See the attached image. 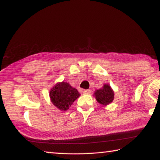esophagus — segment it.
<instances>
[{
    "label": "esophagus",
    "instance_id": "obj_1",
    "mask_svg": "<svg viewBox=\"0 0 160 160\" xmlns=\"http://www.w3.org/2000/svg\"><path fill=\"white\" fill-rule=\"evenodd\" d=\"M91 93L90 90H85L83 91V94H90Z\"/></svg>",
    "mask_w": 160,
    "mask_h": 160
}]
</instances>
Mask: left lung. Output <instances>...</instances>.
I'll use <instances>...</instances> for the list:
<instances>
[{
	"mask_svg": "<svg viewBox=\"0 0 160 160\" xmlns=\"http://www.w3.org/2000/svg\"><path fill=\"white\" fill-rule=\"evenodd\" d=\"M94 96L95 97L97 102L103 106H107L113 102L114 92L109 84H104L101 89L94 92Z\"/></svg>",
	"mask_w": 160,
	"mask_h": 160,
	"instance_id": "left-lung-1",
	"label": "left lung"
}]
</instances>
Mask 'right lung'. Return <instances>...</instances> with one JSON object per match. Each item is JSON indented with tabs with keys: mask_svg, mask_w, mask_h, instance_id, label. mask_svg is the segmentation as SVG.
<instances>
[{
	"mask_svg": "<svg viewBox=\"0 0 160 160\" xmlns=\"http://www.w3.org/2000/svg\"><path fill=\"white\" fill-rule=\"evenodd\" d=\"M77 89L66 82H57L51 89L49 96L52 104L57 109L65 112L80 97Z\"/></svg>",
	"mask_w": 160,
	"mask_h": 160,
	"instance_id": "obj_1",
	"label": "right lung"
}]
</instances>
